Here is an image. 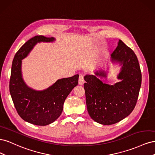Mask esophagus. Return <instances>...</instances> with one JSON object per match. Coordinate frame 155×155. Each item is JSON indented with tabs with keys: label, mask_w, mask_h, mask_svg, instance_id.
Masks as SVG:
<instances>
[{
	"label": "esophagus",
	"mask_w": 155,
	"mask_h": 155,
	"mask_svg": "<svg viewBox=\"0 0 155 155\" xmlns=\"http://www.w3.org/2000/svg\"><path fill=\"white\" fill-rule=\"evenodd\" d=\"M78 82H79V85H83V84L84 83V76H83V75H82V74L79 75Z\"/></svg>",
	"instance_id": "obj_1"
}]
</instances>
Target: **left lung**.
Wrapping results in <instances>:
<instances>
[{"mask_svg":"<svg viewBox=\"0 0 155 155\" xmlns=\"http://www.w3.org/2000/svg\"><path fill=\"white\" fill-rule=\"evenodd\" d=\"M112 61L123 64L118 76L121 81L114 85L103 83L96 76L106 77L104 71L84 79L87 110L92 120L103 125H112L129 116L137 104L142 83V73L134 51L119 40L111 54Z\"/></svg>","mask_w":155,"mask_h":155,"instance_id":"8db88e82","label":"left lung"}]
</instances>
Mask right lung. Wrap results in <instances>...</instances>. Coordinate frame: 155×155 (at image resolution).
Here are the masks:
<instances>
[{"label":"right lung","instance_id":"right-lung-1","mask_svg":"<svg viewBox=\"0 0 155 155\" xmlns=\"http://www.w3.org/2000/svg\"><path fill=\"white\" fill-rule=\"evenodd\" d=\"M53 37L36 35L17 51L12 62L10 92L18 114L27 122L45 126L53 123L61 114L68 95L78 84L79 75L59 79L43 91L28 87L21 76V62L34 46L39 42L53 41Z\"/></svg>","mask_w":155,"mask_h":155}]
</instances>
